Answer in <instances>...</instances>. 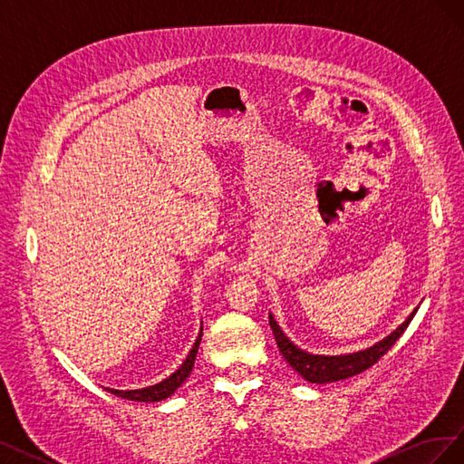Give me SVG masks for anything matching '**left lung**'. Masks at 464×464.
I'll use <instances>...</instances> for the list:
<instances>
[{
    "label": "left lung",
    "instance_id": "8db88e82",
    "mask_svg": "<svg viewBox=\"0 0 464 464\" xmlns=\"http://www.w3.org/2000/svg\"><path fill=\"white\" fill-rule=\"evenodd\" d=\"M416 310L409 317H406L404 323H401L395 331L389 333L385 339L372 344L370 348H363V350H358V353H350V354H336V356L305 353V350H302L300 346H296L288 339L285 331L280 329L276 319L273 317V314H269V325L273 329L280 354L285 356V360L290 363L292 370H296L305 379V382L323 385V383L341 382V379L358 375L363 370L372 368L373 363L399 341V336L404 333L406 327H409V323L412 321Z\"/></svg>",
    "mask_w": 464,
    "mask_h": 464
}]
</instances>
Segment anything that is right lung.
<instances>
[{
    "instance_id": "obj_1",
    "label": "right lung",
    "mask_w": 464,
    "mask_h": 464,
    "mask_svg": "<svg viewBox=\"0 0 464 464\" xmlns=\"http://www.w3.org/2000/svg\"><path fill=\"white\" fill-rule=\"evenodd\" d=\"M201 334H203V323H201L198 339H195L186 360L181 362V366L174 373H170L166 379H162L160 383H154V385H149V387H143V389H130V391L106 387V391L111 392V395H116V397L128 399V401H137V402H159V401H164L170 395H174V392L179 389L181 383L186 382V379L191 373V370H193L195 356H198V350H199V344H201Z\"/></svg>"
}]
</instances>
